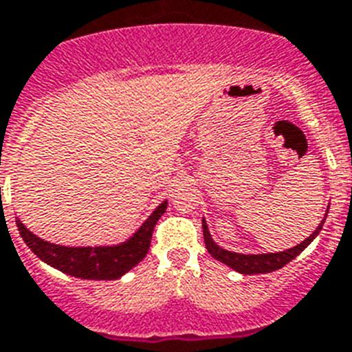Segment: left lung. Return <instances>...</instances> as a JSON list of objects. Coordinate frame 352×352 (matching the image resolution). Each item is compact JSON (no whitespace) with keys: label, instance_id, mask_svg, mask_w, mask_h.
<instances>
[{"label":"left lung","instance_id":"1","mask_svg":"<svg viewBox=\"0 0 352 352\" xmlns=\"http://www.w3.org/2000/svg\"><path fill=\"white\" fill-rule=\"evenodd\" d=\"M326 221V219H324ZM324 221L318 225L315 232H313L307 239H304L300 245L293 246L289 250H284V252H278V254H261V255H245V254H235V252H228V250H223L212 241L210 232H208V226L203 219V235H205V246H207L208 254L214 257V259L221 261L226 266L234 268L235 272L245 275H257V274H270V272H275V270H280L283 266H286L289 261H293L297 255H300L304 250L307 248V245L315 239L318 232L322 230Z\"/></svg>","mask_w":352,"mask_h":352}]
</instances>
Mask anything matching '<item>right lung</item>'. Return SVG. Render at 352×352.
<instances>
[{
	"label": "right lung",
	"mask_w": 352,
	"mask_h": 352,
	"mask_svg": "<svg viewBox=\"0 0 352 352\" xmlns=\"http://www.w3.org/2000/svg\"><path fill=\"white\" fill-rule=\"evenodd\" d=\"M167 201H164L149 216V219L138 228L127 243L118 246H88V248H68V246L52 245L39 239L37 235L26 230L19 219H16L17 230L21 234L26 246L46 264H50L63 274L78 278H95V280H113L129 272L147 255L153 239V230L158 219L164 216Z\"/></svg>",
	"instance_id": "right-lung-1"
}]
</instances>
